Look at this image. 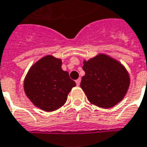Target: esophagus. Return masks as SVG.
<instances>
[{"label":"esophagus","mask_w":147,"mask_h":147,"mask_svg":"<svg viewBox=\"0 0 147 147\" xmlns=\"http://www.w3.org/2000/svg\"><path fill=\"white\" fill-rule=\"evenodd\" d=\"M80 81H81V79H78V80H76V83L77 86H79V85L80 84Z\"/></svg>","instance_id":"obj_1"}]
</instances>
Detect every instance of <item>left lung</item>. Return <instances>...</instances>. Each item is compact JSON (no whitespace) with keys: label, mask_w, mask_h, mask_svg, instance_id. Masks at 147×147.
<instances>
[{"label":"left lung","mask_w":147,"mask_h":147,"mask_svg":"<svg viewBox=\"0 0 147 147\" xmlns=\"http://www.w3.org/2000/svg\"><path fill=\"white\" fill-rule=\"evenodd\" d=\"M80 87L91 103L111 108L124 98L130 86V76L121 63L105 54L84 60Z\"/></svg>","instance_id":"1"}]
</instances>
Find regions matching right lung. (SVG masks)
<instances>
[{
  "mask_svg": "<svg viewBox=\"0 0 147 147\" xmlns=\"http://www.w3.org/2000/svg\"><path fill=\"white\" fill-rule=\"evenodd\" d=\"M62 61L52 56L43 57L31 67L24 81L27 97L45 111L59 109L76 84L67 71L61 68Z\"/></svg>",
  "mask_w": 147,
  "mask_h": 147,
  "instance_id": "obj_1",
  "label": "right lung"
}]
</instances>
